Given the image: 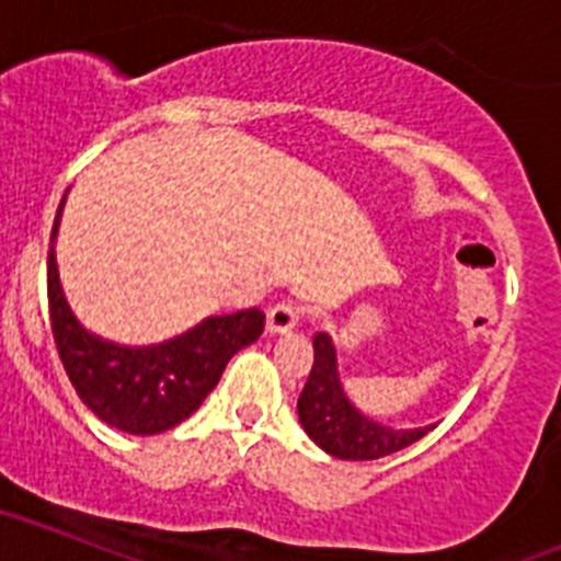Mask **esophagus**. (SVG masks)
<instances>
[{
  "label": "esophagus",
  "mask_w": 561,
  "mask_h": 561,
  "mask_svg": "<svg viewBox=\"0 0 561 561\" xmlns=\"http://www.w3.org/2000/svg\"><path fill=\"white\" fill-rule=\"evenodd\" d=\"M296 324H299V310H296L294 305L279 302L267 310V333H271V336L294 331Z\"/></svg>",
  "instance_id": "obj_1"
}]
</instances>
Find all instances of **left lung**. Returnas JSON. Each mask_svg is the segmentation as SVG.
Instances as JSON below:
<instances>
[{"label":"left lung","mask_w":561,"mask_h":561,"mask_svg":"<svg viewBox=\"0 0 561 561\" xmlns=\"http://www.w3.org/2000/svg\"><path fill=\"white\" fill-rule=\"evenodd\" d=\"M296 411H299L305 433L324 454L351 459V462H368V459L397 454L433 431V425L390 427L362 413L345 393V385L339 376L336 345L331 333L324 331L313 336V368L299 393Z\"/></svg>","instance_id":"left-lung-1"}]
</instances>
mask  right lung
<instances>
[{"label": "right lung", "instance_id": "obj_1", "mask_svg": "<svg viewBox=\"0 0 561 561\" xmlns=\"http://www.w3.org/2000/svg\"><path fill=\"white\" fill-rule=\"evenodd\" d=\"M65 196L56 210L48 251V308L56 351L79 399L105 425L134 436H153L185 422L208 397L233 353L265 331L256 308L205 317L176 336L153 345H122L88 331L65 299L56 267V233Z\"/></svg>", "mask_w": 561, "mask_h": 561}]
</instances>
